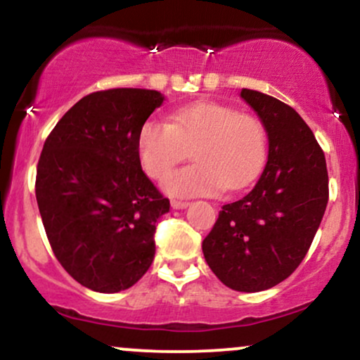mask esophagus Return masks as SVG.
Returning <instances> with one entry per match:
<instances>
[{
  "mask_svg": "<svg viewBox=\"0 0 360 360\" xmlns=\"http://www.w3.org/2000/svg\"><path fill=\"white\" fill-rule=\"evenodd\" d=\"M189 203L188 201H183V200H172L171 201V206L174 210H183V208H186V206H188Z\"/></svg>",
  "mask_w": 360,
  "mask_h": 360,
  "instance_id": "obj_1",
  "label": "esophagus"
}]
</instances>
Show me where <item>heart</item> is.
<instances>
[{
  "label": "heart",
  "mask_w": 360,
  "mask_h": 360,
  "mask_svg": "<svg viewBox=\"0 0 360 360\" xmlns=\"http://www.w3.org/2000/svg\"><path fill=\"white\" fill-rule=\"evenodd\" d=\"M191 151L193 167L168 174ZM267 131L260 118L233 106L201 101L140 128L139 159L152 179H164L172 196L214 194L247 188L266 162Z\"/></svg>",
  "instance_id": "1"
}]
</instances>
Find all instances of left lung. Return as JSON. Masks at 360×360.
<instances>
[{
	"instance_id": "left-lung-1",
	"label": "left lung",
	"mask_w": 360,
	"mask_h": 360,
	"mask_svg": "<svg viewBox=\"0 0 360 360\" xmlns=\"http://www.w3.org/2000/svg\"><path fill=\"white\" fill-rule=\"evenodd\" d=\"M240 96L266 127L267 164L247 196L221 206L201 247L225 286L257 292L289 278L307 255L328 203V172L311 128L291 106L252 89Z\"/></svg>"
}]
</instances>
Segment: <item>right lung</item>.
I'll use <instances>...</instances> for the list:
<instances>
[{
    "mask_svg": "<svg viewBox=\"0 0 360 360\" xmlns=\"http://www.w3.org/2000/svg\"><path fill=\"white\" fill-rule=\"evenodd\" d=\"M159 91L91 93L45 140L35 194L53 255L98 292L134 286L155 254V223L169 200L142 171L140 128L162 105Z\"/></svg>",
    "mask_w": 360,
    "mask_h": 360,
    "instance_id": "obj_1",
    "label": "right lung"
}]
</instances>
